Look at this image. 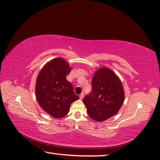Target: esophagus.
<instances>
[{"label":"esophagus","instance_id":"34e87169","mask_svg":"<svg viewBox=\"0 0 160 160\" xmlns=\"http://www.w3.org/2000/svg\"><path fill=\"white\" fill-rule=\"evenodd\" d=\"M83 93H81V94L79 95V98H80V99H83Z\"/></svg>","mask_w":160,"mask_h":160}]
</instances>
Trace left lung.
Returning a JSON list of instances; mask_svg holds the SVG:
<instances>
[{"label":"left lung","instance_id":"obj_1","mask_svg":"<svg viewBox=\"0 0 160 160\" xmlns=\"http://www.w3.org/2000/svg\"><path fill=\"white\" fill-rule=\"evenodd\" d=\"M125 99L121 81L107 68L96 71L92 79V91L83 98L88 116L95 121L102 122L113 116Z\"/></svg>","mask_w":160,"mask_h":160}]
</instances>
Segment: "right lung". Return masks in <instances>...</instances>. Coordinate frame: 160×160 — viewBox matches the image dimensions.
<instances>
[{
    "label": "right lung",
    "mask_w": 160,
    "mask_h": 160,
    "mask_svg": "<svg viewBox=\"0 0 160 160\" xmlns=\"http://www.w3.org/2000/svg\"><path fill=\"white\" fill-rule=\"evenodd\" d=\"M70 71L65 60L56 58L44 66L36 81L35 94L39 104L56 118L67 115L71 104L79 99L72 83L66 79Z\"/></svg>",
    "instance_id": "right-lung-1"
}]
</instances>
